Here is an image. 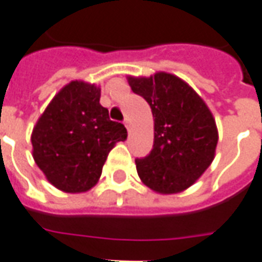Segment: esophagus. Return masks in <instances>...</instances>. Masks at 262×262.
<instances>
[{"mask_svg": "<svg viewBox=\"0 0 262 262\" xmlns=\"http://www.w3.org/2000/svg\"><path fill=\"white\" fill-rule=\"evenodd\" d=\"M124 124H125V127H127V129L129 131V128H131V121H129V118H128V117H125V120H124Z\"/></svg>", "mask_w": 262, "mask_h": 262, "instance_id": "esophagus-1", "label": "esophagus"}]
</instances>
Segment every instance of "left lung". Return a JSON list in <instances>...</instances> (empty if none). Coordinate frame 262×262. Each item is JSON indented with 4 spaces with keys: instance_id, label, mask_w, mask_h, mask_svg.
Instances as JSON below:
<instances>
[{
    "instance_id": "1",
    "label": "left lung",
    "mask_w": 262,
    "mask_h": 262,
    "mask_svg": "<svg viewBox=\"0 0 262 262\" xmlns=\"http://www.w3.org/2000/svg\"><path fill=\"white\" fill-rule=\"evenodd\" d=\"M131 90L146 100L154 116V146L137 158L144 185L164 194L179 193L203 175L214 159L216 121L198 93L178 76H128Z\"/></svg>"
}]
</instances>
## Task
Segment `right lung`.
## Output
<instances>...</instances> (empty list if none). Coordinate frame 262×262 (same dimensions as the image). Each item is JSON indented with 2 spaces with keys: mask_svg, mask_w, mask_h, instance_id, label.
Listing matches in <instances>:
<instances>
[{
  "mask_svg": "<svg viewBox=\"0 0 262 262\" xmlns=\"http://www.w3.org/2000/svg\"><path fill=\"white\" fill-rule=\"evenodd\" d=\"M125 138V127L100 104V87L75 80L52 98L31 141L46 179L59 190L80 193L97 183L108 152Z\"/></svg>",
  "mask_w": 262,
  "mask_h": 262,
  "instance_id": "add662e5",
  "label": "right lung"
}]
</instances>
